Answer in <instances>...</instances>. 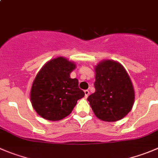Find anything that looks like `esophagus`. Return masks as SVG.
<instances>
[{"label": "esophagus", "instance_id": "obj_1", "mask_svg": "<svg viewBox=\"0 0 158 158\" xmlns=\"http://www.w3.org/2000/svg\"><path fill=\"white\" fill-rule=\"evenodd\" d=\"M89 94H90L89 91H88V90H85V98H88V95H89Z\"/></svg>", "mask_w": 158, "mask_h": 158}]
</instances>
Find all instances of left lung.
I'll return each mask as SVG.
<instances>
[{
	"mask_svg": "<svg viewBox=\"0 0 158 158\" xmlns=\"http://www.w3.org/2000/svg\"><path fill=\"white\" fill-rule=\"evenodd\" d=\"M94 70L95 91L88 98L94 115L106 122L122 119L134 104V88L128 73L112 60L101 61Z\"/></svg>",
	"mask_w": 158,
	"mask_h": 158,
	"instance_id": "obj_1",
	"label": "left lung"
}]
</instances>
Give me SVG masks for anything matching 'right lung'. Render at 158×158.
Masks as SVG:
<instances>
[{"instance_id":"obj_1","label":"right lung","mask_w":158,"mask_h":158,"mask_svg":"<svg viewBox=\"0 0 158 158\" xmlns=\"http://www.w3.org/2000/svg\"><path fill=\"white\" fill-rule=\"evenodd\" d=\"M76 64L59 56L48 61L39 71L31 85L30 99L39 115L59 121L71 113L77 102L85 96L77 78H70Z\"/></svg>"}]
</instances>
